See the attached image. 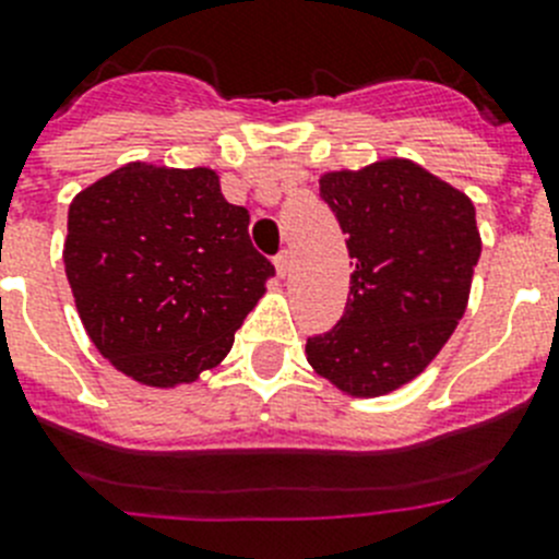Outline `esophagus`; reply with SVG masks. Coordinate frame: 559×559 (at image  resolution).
Segmentation results:
<instances>
[{
	"mask_svg": "<svg viewBox=\"0 0 559 559\" xmlns=\"http://www.w3.org/2000/svg\"><path fill=\"white\" fill-rule=\"evenodd\" d=\"M274 265H276V274L288 276L290 274V265H294V257H290V251H283V254H276Z\"/></svg>",
	"mask_w": 559,
	"mask_h": 559,
	"instance_id": "34e87169",
	"label": "esophagus"
}]
</instances>
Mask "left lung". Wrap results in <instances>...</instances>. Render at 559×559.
Returning <instances> with one entry per match:
<instances>
[{
    "instance_id": "left-lung-1",
    "label": "left lung",
    "mask_w": 559,
    "mask_h": 559,
    "mask_svg": "<svg viewBox=\"0 0 559 559\" xmlns=\"http://www.w3.org/2000/svg\"><path fill=\"white\" fill-rule=\"evenodd\" d=\"M319 190L355 269L341 322L308 338L305 355L347 397H383L426 372L467 310L476 206L403 156L322 173Z\"/></svg>"
}]
</instances>
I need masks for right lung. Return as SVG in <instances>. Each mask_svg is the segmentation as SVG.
<instances>
[{
	"label": "right lung",
	"mask_w": 559,
	"mask_h": 559,
	"mask_svg": "<svg viewBox=\"0 0 559 559\" xmlns=\"http://www.w3.org/2000/svg\"><path fill=\"white\" fill-rule=\"evenodd\" d=\"M63 269L97 353L151 389L218 367L274 276L218 173L153 162H128L78 192Z\"/></svg>",
	"instance_id": "obj_1"
}]
</instances>
